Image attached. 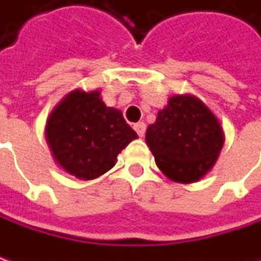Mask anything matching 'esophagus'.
Here are the masks:
<instances>
[{
  "instance_id": "obj_1",
  "label": "esophagus",
  "mask_w": 261,
  "mask_h": 261,
  "mask_svg": "<svg viewBox=\"0 0 261 261\" xmlns=\"http://www.w3.org/2000/svg\"><path fill=\"white\" fill-rule=\"evenodd\" d=\"M134 129L136 130V134H138V135L142 138V136L145 135L146 125L144 123V122H138V123H135V125H134Z\"/></svg>"
}]
</instances>
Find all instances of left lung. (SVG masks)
Returning <instances> with one entry per match:
<instances>
[{"instance_id":"8db88e82","label":"left lung","mask_w":261,"mask_h":261,"mask_svg":"<svg viewBox=\"0 0 261 261\" xmlns=\"http://www.w3.org/2000/svg\"><path fill=\"white\" fill-rule=\"evenodd\" d=\"M145 141L163 174L175 183L190 185L214 168L225 134L199 97L177 94L148 126Z\"/></svg>"}]
</instances>
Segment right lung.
Returning <instances> with one entry per match:
<instances>
[{
	"label": "right lung",
	"instance_id": "obj_1",
	"mask_svg": "<svg viewBox=\"0 0 261 261\" xmlns=\"http://www.w3.org/2000/svg\"><path fill=\"white\" fill-rule=\"evenodd\" d=\"M100 90L75 88L46 120L45 138L59 168L80 180H93L113 168L136 132L119 109L107 107Z\"/></svg>",
	"mask_w": 261,
	"mask_h": 261
}]
</instances>
